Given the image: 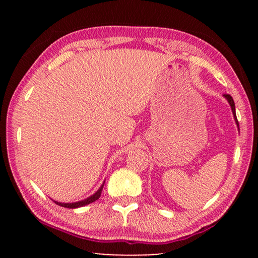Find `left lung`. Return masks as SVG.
I'll list each match as a JSON object with an SVG mask.
<instances>
[{
	"label": "left lung",
	"instance_id": "left-lung-1",
	"mask_svg": "<svg viewBox=\"0 0 258 258\" xmlns=\"http://www.w3.org/2000/svg\"><path fill=\"white\" fill-rule=\"evenodd\" d=\"M224 97L226 98V100H228V101H229V103H230V106H231V109H232V112H233V116H234V119H235V123H237V125H238V127H239V123H238L237 116H235V107H234V101H233V99H232V97H231V95H230V94H224Z\"/></svg>",
	"mask_w": 258,
	"mask_h": 258
}]
</instances>
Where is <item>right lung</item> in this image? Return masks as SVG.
I'll return each instance as SVG.
<instances>
[{"label":"right lung","instance_id":"1","mask_svg":"<svg viewBox=\"0 0 258 258\" xmlns=\"http://www.w3.org/2000/svg\"><path fill=\"white\" fill-rule=\"evenodd\" d=\"M103 189V184L101 185V187L95 192L93 196H91V197L86 198L84 200H82V202H77V203H72V204H62V203H58V202H54L56 205H59L61 207H66V208H77V207H82V206H85V205H89L91 203L95 202V200H98L100 198V196H101V192Z\"/></svg>","mask_w":258,"mask_h":258}]
</instances>
